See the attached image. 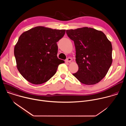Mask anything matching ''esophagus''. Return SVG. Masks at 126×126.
I'll list each match as a JSON object with an SVG mask.
<instances>
[{
    "instance_id": "obj_1",
    "label": "esophagus",
    "mask_w": 126,
    "mask_h": 126,
    "mask_svg": "<svg viewBox=\"0 0 126 126\" xmlns=\"http://www.w3.org/2000/svg\"><path fill=\"white\" fill-rule=\"evenodd\" d=\"M72 60V59L71 58H68L66 60V62H70Z\"/></svg>"
}]
</instances>
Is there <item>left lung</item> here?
<instances>
[{
  "label": "left lung",
  "mask_w": 126,
  "mask_h": 126,
  "mask_svg": "<svg viewBox=\"0 0 126 126\" xmlns=\"http://www.w3.org/2000/svg\"><path fill=\"white\" fill-rule=\"evenodd\" d=\"M74 41L78 71L73 74L81 83L91 85L106 75L112 63V46L101 31L90 27L66 30Z\"/></svg>",
  "instance_id": "obj_1"
}]
</instances>
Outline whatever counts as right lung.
<instances>
[{"label":"right lung","instance_id":"add662e5","mask_svg":"<svg viewBox=\"0 0 126 126\" xmlns=\"http://www.w3.org/2000/svg\"><path fill=\"white\" fill-rule=\"evenodd\" d=\"M66 30L37 26L23 32L14 47L16 66L21 75L33 84L48 81L56 73L59 64L57 42Z\"/></svg>","mask_w":126,"mask_h":126}]
</instances>
